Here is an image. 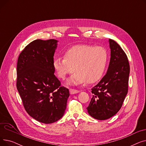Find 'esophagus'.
Masks as SVG:
<instances>
[{
    "instance_id": "34e87169",
    "label": "esophagus",
    "mask_w": 146,
    "mask_h": 146,
    "mask_svg": "<svg viewBox=\"0 0 146 146\" xmlns=\"http://www.w3.org/2000/svg\"><path fill=\"white\" fill-rule=\"evenodd\" d=\"M69 91H70V94H78L79 92V90H76V89H69Z\"/></svg>"
}]
</instances>
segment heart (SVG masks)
Returning <instances> with one entry per match:
<instances>
[{
  "mask_svg": "<svg viewBox=\"0 0 146 146\" xmlns=\"http://www.w3.org/2000/svg\"><path fill=\"white\" fill-rule=\"evenodd\" d=\"M108 60V53L105 48L82 44L67 50L64 53V58L56 57L53 66L58 78L63 80L74 71L76 72L68 83H93L102 78Z\"/></svg>",
  "mask_w": 146,
  "mask_h": 146,
  "instance_id": "b5f03b06",
  "label": "heart"
}]
</instances>
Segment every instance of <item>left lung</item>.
<instances>
[{"label":"left lung","instance_id":"8db88e82","mask_svg":"<svg viewBox=\"0 0 146 146\" xmlns=\"http://www.w3.org/2000/svg\"><path fill=\"white\" fill-rule=\"evenodd\" d=\"M111 59L106 74L92 89V98L87 108L91 117L105 120L121 109L128 92L129 64L126 54L115 41L109 39Z\"/></svg>","mask_w":146,"mask_h":146}]
</instances>
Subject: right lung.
Returning <instances> with one entry per match:
<instances>
[{
    "label": "right lung",
    "instance_id": "obj_1",
    "mask_svg": "<svg viewBox=\"0 0 146 146\" xmlns=\"http://www.w3.org/2000/svg\"><path fill=\"white\" fill-rule=\"evenodd\" d=\"M57 41L35 40L27 45L17 62V88L29 115L44 124L63 116L70 95L54 74V54Z\"/></svg>",
    "mask_w": 146,
    "mask_h": 146
}]
</instances>
